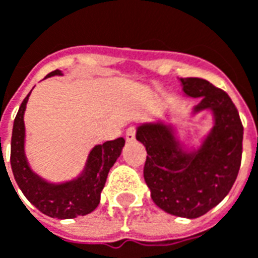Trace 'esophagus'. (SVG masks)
Segmentation results:
<instances>
[{
	"instance_id": "1",
	"label": "esophagus",
	"mask_w": 258,
	"mask_h": 258,
	"mask_svg": "<svg viewBox=\"0 0 258 258\" xmlns=\"http://www.w3.org/2000/svg\"><path fill=\"white\" fill-rule=\"evenodd\" d=\"M134 140H135V130L133 128V127H130V128L127 130V133H125V141H127V142H133Z\"/></svg>"
}]
</instances>
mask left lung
Masks as SVG:
<instances>
[{"instance_id":"1","label":"left lung","mask_w":258,"mask_h":258,"mask_svg":"<svg viewBox=\"0 0 258 258\" xmlns=\"http://www.w3.org/2000/svg\"><path fill=\"white\" fill-rule=\"evenodd\" d=\"M184 95L199 99L190 118L207 112L211 128L198 146L178 137V124L157 118L137 125L135 138L146 148L144 178L152 200L168 214L198 218L216 207L232 188L242 159L243 127L236 107L205 79H179Z\"/></svg>"}]
</instances>
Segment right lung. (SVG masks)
<instances>
[{
	"mask_svg": "<svg viewBox=\"0 0 258 258\" xmlns=\"http://www.w3.org/2000/svg\"><path fill=\"white\" fill-rule=\"evenodd\" d=\"M53 76H63V73L55 70L47 77ZM30 94L22 102L15 117L11 141V167L18 186L26 199L48 217L66 220L90 214L101 202V192L109 170L121 155L125 141L117 138L94 146L83 170L74 178L62 182H51L42 178L31 168L25 151V112Z\"/></svg>",
	"mask_w": 258,
	"mask_h": 258,
	"instance_id": "add662e5",
	"label": "right lung"
}]
</instances>
